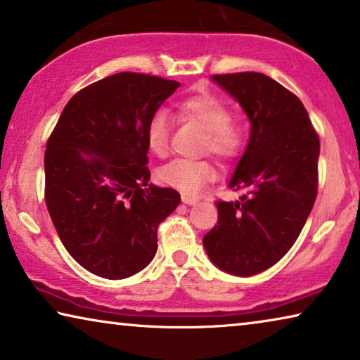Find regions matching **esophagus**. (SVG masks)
Segmentation results:
<instances>
[{"label": "esophagus", "mask_w": 360, "mask_h": 360, "mask_svg": "<svg viewBox=\"0 0 360 360\" xmlns=\"http://www.w3.org/2000/svg\"><path fill=\"white\" fill-rule=\"evenodd\" d=\"M181 202L184 204H188V206H195V204L198 202L196 198H191V196H181Z\"/></svg>", "instance_id": "esophagus-1"}]
</instances>
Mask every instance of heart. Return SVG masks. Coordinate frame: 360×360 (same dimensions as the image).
<instances>
[{
	"mask_svg": "<svg viewBox=\"0 0 360 360\" xmlns=\"http://www.w3.org/2000/svg\"><path fill=\"white\" fill-rule=\"evenodd\" d=\"M184 119L191 120L204 130L202 149L219 158H233L243 145V127L231 120L230 108L222 99L212 95H198L184 99L179 104ZM170 119L167 112L158 110L148 124L146 141L156 156H165L169 151ZM215 169L207 161L174 159L158 170L161 184L186 195H196L201 188L214 180Z\"/></svg>",
	"mask_w": 360,
	"mask_h": 360,
	"instance_id": "obj_1",
	"label": "heart"
}]
</instances>
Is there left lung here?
Listing matches in <instances>:
<instances>
[{"label": "left lung", "instance_id": "8db88e82", "mask_svg": "<svg viewBox=\"0 0 360 360\" xmlns=\"http://www.w3.org/2000/svg\"><path fill=\"white\" fill-rule=\"evenodd\" d=\"M251 122L245 153L229 180L243 191L217 201L219 223L202 238L211 262L236 276L261 274L300 236L317 196L319 135L301 99L257 72L212 75Z\"/></svg>", "mask_w": 360, "mask_h": 360}]
</instances>
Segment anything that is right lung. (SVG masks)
I'll return each instance as SVG.
<instances>
[{
  "mask_svg": "<svg viewBox=\"0 0 360 360\" xmlns=\"http://www.w3.org/2000/svg\"><path fill=\"white\" fill-rule=\"evenodd\" d=\"M180 86L120 72L70 98L46 143V207L63 245L88 272L122 280L158 251V226L180 204L149 184L148 124Z\"/></svg>",
  "mask_w": 360,
  "mask_h": 360,
  "instance_id": "obj_1",
  "label": "right lung"
}]
</instances>
